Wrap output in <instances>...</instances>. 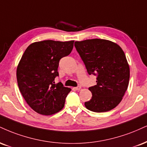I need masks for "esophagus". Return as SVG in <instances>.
Returning <instances> with one entry per match:
<instances>
[{"mask_svg":"<svg viewBox=\"0 0 147 147\" xmlns=\"http://www.w3.org/2000/svg\"><path fill=\"white\" fill-rule=\"evenodd\" d=\"M81 88V86H77V87H75V89L76 90H80Z\"/></svg>","mask_w":147,"mask_h":147,"instance_id":"obj_1","label":"esophagus"}]
</instances>
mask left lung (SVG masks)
Returning a JSON list of instances; mask_svg holds the SVG:
<instances>
[{"label":"left lung","instance_id":"left-lung-1","mask_svg":"<svg viewBox=\"0 0 147 147\" xmlns=\"http://www.w3.org/2000/svg\"><path fill=\"white\" fill-rule=\"evenodd\" d=\"M75 47L89 75L96 76V85L89 88L88 109L105 112L121 102L127 90L130 70L124 51L114 42L102 39L75 42Z\"/></svg>","mask_w":147,"mask_h":147}]
</instances>
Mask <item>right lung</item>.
I'll return each mask as SVG.
<instances>
[{
	"mask_svg": "<svg viewBox=\"0 0 147 147\" xmlns=\"http://www.w3.org/2000/svg\"><path fill=\"white\" fill-rule=\"evenodd\" d=\"M74 40L59 42L44 40L26 48L17 67L18 85L26 103L35 112L49 116L59 112L70 88L61 82L55 84L59 76V60L68 55Z\"/></svg>",
	"mask_w": 147,
	"mask_h": 147,
	"instance_id": "add662e5",
	"label": "right lung"
}]
</instances>
